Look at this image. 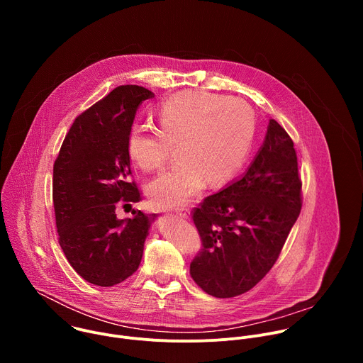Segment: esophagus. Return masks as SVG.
I'll use <instances>...</instances> for the list:
<instances>
[{
  "label": "esophagus",
  "instance_id": "34e87169",
  "mask_svg": "<svg viewBox=\"0 0 363 363\" xmlns=\"http://www.w3.org/2000/svg\"><path fill=\"white\" fill-rule=\"evenodd\" d=\"M177 217H179V218H188V217H189V211H188V210H178V211H177Z\"/></svg>",
  "mask_w": 363,
  "mask_h": 363
}]
</instances>
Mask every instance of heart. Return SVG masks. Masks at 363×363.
<instances>
[{"label":"heart","instance_id":"b5f03b06","mask_svg":"<svg viewBox=\"0 0 363 363\" xmlns=\"http://www.w3.org/2000/svg\"><path fill=\"white\" fill-rule=\"evenodd\" d=\"M158 129L135 123L126 138L130 161L142 171H158L175 145L177 164L147 185L153 203L172 208L191 201L203 186H218L244 164L255 122L247 103L225 96L185 90L167 99L157 115Z\"/></svg>","mask_w":363,"mask_h":363}]
</instances>
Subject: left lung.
Here are the masks:
<instances>
[{
    "label": "left lung",
    "mask_w": 363,
    "mask_h": 363,
    "mask_svg": "<svg viewBox=\"0 0 363 363\" xmlns=\"http://www.w3.org/2000/svg\"><path fill=\"white\" fill-rule=\"evenodd\" d=\"M301 210V179L289 133L270 119L247 172L192 211L202 248L194 281L214 297L251 290L274 266Z\"/></svg>",
    "instance_id": "obj_1"
}]
</instances>
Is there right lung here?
<instances>
[{"label":"right lung","mask_w":363,"mask_h":363,"mask_svg":"<svg viewBox=\"0 0 363 363\" xmlns=\"http://www.w3.org/2000/svg\"><path fill=\"white\" fill-rule=\"evenodd\" d=\"M153 97L142 86L113 89L79 115L53 168V203L60 247L86 281L111 287L132 276L157 214L116 217L118 203L140 201L126 138L140 103Z\"/></svg>","instance_id":"add662e5"}]
</instances>
